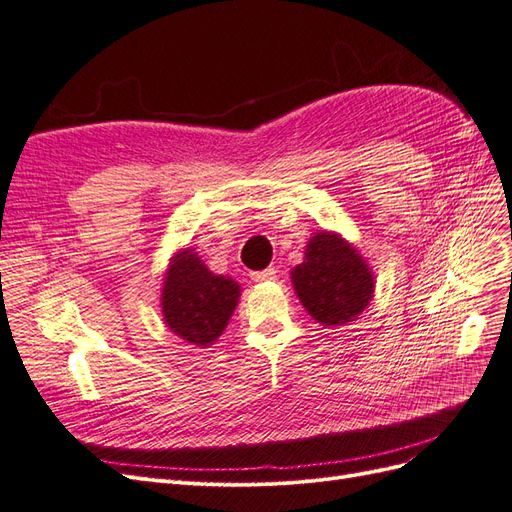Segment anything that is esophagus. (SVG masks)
I'll return each mask as SVG.
<instances>
[{"mask_svg":"<svg viewBox=\"0 0 512 512\" xmlns=\"http://www.w3.org/2000/svg\"><path fill=\"white\" fill-rule=\"evenodd\" d=\"M275 269L273 267H269V269H262V271H254L252 273V280L254 282H271V280H275Z\"/></svg>","mask_w":512,"mask_h":512,"instance_id":"34e87169","label":"esophagus"}]
</instances>
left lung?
Returning <instances> with one entry per match:
<instances>
[{
	"label": "left lung",
	"mask_w": 512,
	"mask_h": 512,
	"mask_svg": "<svg viewBox=\"0 0 512 512\" xmlns=\"http://www.w3.org/2000/svg\"><path fill=\"white\" fill-rule=\"evenodd\" d=\"M294 290L312 318L339 327L359 316L374 294L365 260L333 232L309 239L305 260L292 271Z\"/></svg>",
	"instance_id": "8db88e82"
}]
</instances>
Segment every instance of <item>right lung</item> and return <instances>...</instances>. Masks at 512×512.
I'll use <instances>...</instances> for the list:
<instances>
[{"label":"right lung","instance_id":"right-lung-1","mask_svg":"<svg viewBox=\"0 0 512 512\" xmlns=\"http://www.w3.org/2000/svg\"><path fill=\"white\" fill-rule=\"evenodd\" d=\"M239 301V284L213 275L192 250L173 258L162 292L168 329L188 344L209 346L220 337Z\"/></svg>","mask_w":512,"mask_h":512}]
</instances>
